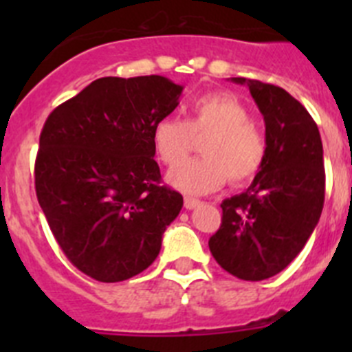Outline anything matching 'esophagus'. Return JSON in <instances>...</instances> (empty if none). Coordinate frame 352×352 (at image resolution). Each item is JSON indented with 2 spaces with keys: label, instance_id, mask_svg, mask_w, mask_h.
Here are the masks:
<instances>
[{
  "label": "esophagus",
  "instance_id": "esophagus-1",
  "mask_svg": "<svg viewBox=\"0 0 352 352\" xmlns=\"http://www.w3.org/2000/svg\"><path fill=\"white\" fill-rule=\"evenodd\" d=\"M185 208L186 210H195L197 206H201V201L199 199H194V197H185Z\"/></svg>",
  "mask_w": 352,
  "mask_h": 352
}]
</instances>
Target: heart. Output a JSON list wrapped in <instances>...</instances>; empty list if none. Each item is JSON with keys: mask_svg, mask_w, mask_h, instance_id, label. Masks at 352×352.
I'll use <instances>...</instances> for the list:
<instances>
[{"mask_svg": "<svg viewBox=\"0 0 352 352\" xmlns=\"http://www.w3.org/2000/svg\"><path fill=\"white\" fill-rule=\"evenodd\" d=\"M250 111L231 93H208L192 104L188 121L164 116L151 130V142L162 164L177 166L193 145V135H208L204 157L184 162L167 176L170 185L186 194H208L227 182L243 185L263 167L264 135L250 125Z\"/></svg>", "mask_w": 352, "mask_h": 352, "instance_id": "obj_1", "label": "heart"}]
</instances>
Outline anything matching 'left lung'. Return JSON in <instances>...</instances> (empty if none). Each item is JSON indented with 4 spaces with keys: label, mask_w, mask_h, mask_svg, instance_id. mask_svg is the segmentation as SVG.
Masks as SVG:
<instances>
[{
    "label": "left lung",
    "mask_w": 352,
    "mask_h": 352,
    "mask_svg": "<svg viewBox=\"0 0 352 352\" xmlns=\"http://www.w3.org/2000/svg\"><path fill=\"white\" fill-rule=\"evenodd\" d=\"M245 84L264 116L266 157L243 194L226 199L222 226L210 238L214 261L241 280H264L303 250L324 204L322 142L309 111L285 89Z\"/></svg>",
    "instance_id": "left-lung-1"
}]
</instances>
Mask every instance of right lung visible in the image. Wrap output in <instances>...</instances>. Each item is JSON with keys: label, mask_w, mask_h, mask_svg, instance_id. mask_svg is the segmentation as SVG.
I'll return each instance as SVG.
<instances>
[{"label": "right lung", "mask_w": 352, "mask_h": 352, "mask_svg": "<svg viewBox=\"0 0 352 352\" xmlns=\"http://www.w3.org/2000/svg\"><path fill=\"white\" fill-rule=\"evenodd\" d=\"M183 86L160 76L102 77L49 114L35 188L56 241L77 270L121 282L157 259L183 197L160 185L151 130Z\"/></svg>", "instance_id": "1"}]
</instances>
